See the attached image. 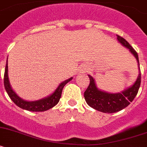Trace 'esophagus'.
<instances>
[{
  "label": "esophagus",
  "instance_id": "obj_1",
  "mask_svg": "<svg viewBox=\"0 0 147 147\" xmlns=\"http://www.w3.org/2000/svg\"><path fill=\"white\" fill-rule=\"evenodd\" d=\"M85 71H86V70H85Z\"/></svg>",
  "mask_w": 147,
  "mask_h": 147
}]
</instances>
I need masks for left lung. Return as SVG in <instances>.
<instances>
[{"mask_svg": "<svg viewBox=\"0 0 147 147\" xmlns=\"http://www.w3.org/2000/svg\"><path fill=\"white\" fill-rule=\"evenodd\" d=\"M117 39L121 45L127 48L131 52V54L136 58L138 65L139 74L136 81L133 83L132 85L125 89L123 91L116 93L108 92L98 89L95 78L90 75H88L90 83L86 91L84 92V98L89 107L104 113L117 112L129 105L130 102L134 100L135 97L138 94L141 85V74L138 53L124 38L117 35Z\"/></svg>", "mask_w": 147, "mask_h": 147, "instance_id": "8db88e82", "label": "left lung"}]
</instances>
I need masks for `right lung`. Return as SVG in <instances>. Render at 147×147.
<instances>
[{"label":"right lung","mask_w":147,"mask_h":147,"mask_svg":"<svg viewBox=\"0 0 147 147\" xmlns=\"http://www.w3.org/2000/svg\"><path fill=\"white\" fill-rule=\"evenodd\" d=\"M72 78H73L71 77L66 81L61 82L52 94L45 98L37 100H32V101L26 100L19 97L11 86L8 75V58H7L4 73V86L6 92L9 95V98H11V100L18 107L21 109H25V110L32 111V112H43V111H47L51 109L58 104L61 97V93H62L63 87L67 83L72 81Z\"/></svg>","instance_id":"add662e5"}]
</instances>
